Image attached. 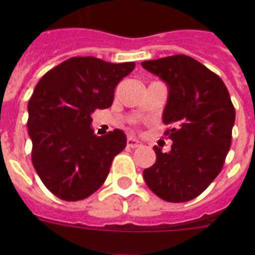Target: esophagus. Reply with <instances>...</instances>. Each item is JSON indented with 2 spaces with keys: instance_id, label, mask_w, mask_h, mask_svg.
<instances>
[{
  "instance_id": "esophagus-1",
  "label": "esophagus",
  "mask_w": 255,
  "mask_h": 255,
  "mask_svg": "<svg viewBox=\"0 0 255 255\" xmlns=\"http://www.w3.org/2000/svg\"><path fill=\"white\" fill-rule=\"evenodd\" d=\"M127 145L129 148H137V147H140V145H141V143H140L137 139H135V137L129 136V137L127 139Z\"/></svg>"
}]
</instances>
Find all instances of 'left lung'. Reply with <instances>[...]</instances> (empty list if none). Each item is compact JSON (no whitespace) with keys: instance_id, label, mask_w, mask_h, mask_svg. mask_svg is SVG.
Wrapping results in <instances>:
<instances>
[{"instance_id":"obj_1","label":"left lung","mask_w":255,"mask_h":255,"mask_svg":"<svg viewBox=\"0 0 255 255\" xmlns=\"http://www.w3.org/2000/svg\"><path fill=\"white\" fill-rule=\"evenodd\" d=\"M141 66L169 88L164 135L173 141L168 153L153 147L156 161L144 180L164 201H190L217 177L230 149L236 110L229 91L217 74L184 54Z\"/></svg>"}]
</instances>
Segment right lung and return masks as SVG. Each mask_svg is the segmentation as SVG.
<instances>
[{"label":"right lung","mask_w":255,"mask_h":255,"mask_svg":"<svg viewBox=\"0 0 255 255\" xmlns=\"http://www.w3.org/2000/svg\"><path fill=\"white\" fill-rule=\"evenodd\" d=\"M133 69V62L73 57L47 71L34 88L27 104L31 161L58 198L79 201L91 196L127 145L123 131L98 136L90 126L92 112L111 107L115 87Z\"/></svg>","instance_id":"obj_1"}]
</instances>
